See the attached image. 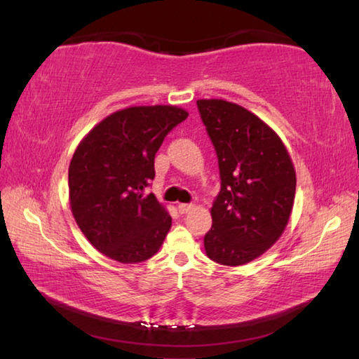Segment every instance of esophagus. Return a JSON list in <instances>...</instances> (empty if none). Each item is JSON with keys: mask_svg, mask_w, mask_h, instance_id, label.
<instances>
[{"mask_svg": "<svg viewBox=\"0 0 359 359\" xmlns=\"http://www.w3.org/2000/svg\"><path fill=\"white\" fill-rule=\"evenodd\" d=\"M177 208H179L180 215H187V212L194 210V205H191V203H179Z\"/></svg>", "mask_w": 359, "mask_h": 359, "instance_id": "34e87169", "label": "esophagus"}]
</instances>
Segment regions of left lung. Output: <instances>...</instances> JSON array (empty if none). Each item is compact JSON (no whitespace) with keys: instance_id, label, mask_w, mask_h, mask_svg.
<instances>
[{"instance_id":"left-lung-1","label":"left lung","mask_w":359,"mask_h":359,"mask_svg":"<svg viewBox=\"0 0 359 359\" xmlns=\"http://www.w3.org/2000/svg\"><path fill=\"white\" fill-rule=\"evenodd\" d=\"M197 108L216 148L222 180L205 251L217 264L245 265L279 241L292 216V157L274 129L243 106L202 98Z\"/></svg>"}]
</instances>
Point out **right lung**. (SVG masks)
Masks as SVG:
<instances>
[{
	"mask_svg": "<svg viewBox=\"0 0 359 359\" xmlns=\"http://www.w3.org/2000/svg\"><path fill=\"white\" fill-rule=\"evenodd\" d=\"M188 117L172 104L129 106L109 114L83 137L69 163V205L81 233L121 264L154 256L171 216L154 194V157L166 134Z\"/></svg>",
	"mask_w": 359,
	"mask_h": 359,
	"instance_id": "1",
	"label": "right lung"
}]
</instances>
